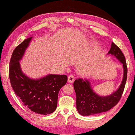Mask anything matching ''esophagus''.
Returning a JSON list of instances; mask_svg holds the SVG:
<instances>
[{"instance_id": "34e87169", "label": "esophagus", "mask_w": 135, "mask_h": 135, "mask_svg": "<svg viewBox=\"0 0 135 135\" xmlns=\"http://www.w3.org/2000/svg\"><path fill=\"white\" fill-rule=\"evenodd\" d=\"M74 79H75V78H74V75H70L68 76V80L69 83H73V82H74Z\"/></svg>"}]
</instances>
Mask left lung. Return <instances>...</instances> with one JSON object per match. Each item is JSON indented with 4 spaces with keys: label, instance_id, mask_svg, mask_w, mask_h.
Wrapping results in <instances>:
<instances>
[{
    "label": "left lung",
    "instance_id": "obj_1",
    "mask_svg": "<svg viewBox=\"0 0 135 135\" xmlns=\"http://www.w3.org/2000/svg\"><path fill=\"white\" fill-rule=\"evenodd\" d=\"M115 56L122 64L123 79L118 89L108 96H99L93 91L87 79H77L74 82L76 93V108L80 115L86 116L106 112L119 103L124 90L127 77V67L124 55L120 49L112 42L108 55Z\"/></svg>",
    "mask_w": 135,
    "mask_h": 135
}]
</instances>
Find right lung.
<instances>
[{"label":"right lung","mask_w":135,"mask_h":135,"mask_svg":"<svg viewBox=\"0 0 135 135\" xmlns=\"http://www.w3.org/2000/svg\"><path fill=\"white\" fill-rule=\"evenodd\" d=\"M32 37L25 39L14 50L9 64V78L15 93L23 104L36 113L47 115L56 110L60 90L66 85V75L48 74L40 79L29 78L22 71L20 61Z\"/></svg>","instance_id":"1"}]
</instances>
